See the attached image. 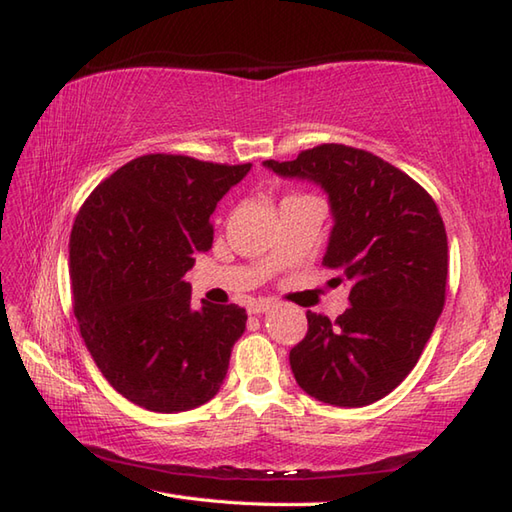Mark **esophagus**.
<instances>
[{
    "mask_svg": "<svg viewBox=\"0 0 512 512\" xmlns=\"http://www.w3.org/2000/svg\"><path fill=\"white\" fill-rule=\"evenodd\" d=\"M268 310H270L268 301H255V303H250V306H248V314H264Z\"/></svg>",
    "mask_w": 512,
    "mask_h": 512,
    "instance_id": "esophagus-1",
    "label": "esophagus"
}]
</instances>
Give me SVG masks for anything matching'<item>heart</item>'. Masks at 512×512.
Segmentation results:
<instances>
[{
    "mask_svg": "<svg viewBox=\"0 0 512 512\" xmlns=\"http://www.w3.org/2000/svg\"><path fill=\"white\" fill-rule=\"evenodd\" d=\"M292 198H301V195H288V198H286V200H292Z\"/></svg>",
    "mask_w": 512,
    "mask_h": 512,
    "instance_id": "b5f03b06",
    "label": "heart"
}]
</instances>
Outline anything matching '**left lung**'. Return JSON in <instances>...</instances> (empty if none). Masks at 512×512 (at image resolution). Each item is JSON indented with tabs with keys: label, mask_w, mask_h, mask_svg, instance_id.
Segmentation results:
<instances>
[{
	"label": "left lung",
	"mask_w": 512,
	"mask_h": 512,
	"mask_svg": "<svg viewBox=\"0 0 512 512\" xmlns=\"http://www.w3.org/2000/svg\"><path fill=\"white\" fill-rule=\"evenodd\" d=\"M281 178L317 184L334 226L323 268L350 288L336 321L308 312V334L290 350L299 387L334 407H365L416 367L444 308L447 231L436 202L383 158L319 145L295 160H264Z\"/></svg>",
	"instance_id": "left-lung-1"
}]
</instances>
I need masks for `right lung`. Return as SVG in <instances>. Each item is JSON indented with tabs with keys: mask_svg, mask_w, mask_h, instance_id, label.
I'll list each match as a JSON object with an SVG mask.
<instances>
[{
	"mask_svg": "<svg viewBox=\"0 0 512 512\" xmlns=\"http://www.w3.org/2000/svg\"><path fill=\"white\" fill-rule=\"evenodd\" d=\"M250 167L140 156L103 180L76 215V321L107 383L138 407L189 411L224 383L246 310L206 301L193 310L182 277L213 244L217 202Z\"/></svg>",
	"mask_w": 512,
	"mask_h": 512,
	"instance_id": "1",
	"label": "right lung"
}]
</instances>
